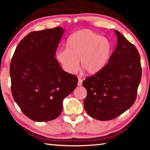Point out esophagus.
<instances>
[{"label":"esophagus","instance_id":"34e87169","mask_svg":"<svg viewBox=\"0 0 150 150\" xmlns=\"http://www.w3.org/2000/svg\"><path fill=\"white\" fill-rule=\"evenodd\" d=\"M82 79H81L80 78H79L78 79V83H77V85L79 87H81V86H82Z\"/></svg>","mask_w":150,"mask_h":150}]
</instances>
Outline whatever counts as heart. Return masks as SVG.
<instances>
[{
    "label": "heart",
    "instance_id": "1",
    "mask_svg": "<svg viewBox=\"0 0 150 150\" xmlns=\"http://www.w3.org/2000/svg\"><path fill=\"white\" fill-rule=\"evenodd\" d=\"M112 45L110 40L90 30H81L71 35L66 50H58L56 58L66 71L77 72L79 64L88 74L103 69L110 57Z\"/></svg>",
    "mask_w": 150,
    "mask_h": 150
}]
</instances>
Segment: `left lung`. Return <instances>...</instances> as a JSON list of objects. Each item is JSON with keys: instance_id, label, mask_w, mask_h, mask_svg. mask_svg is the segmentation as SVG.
Segmentation results:
<instances>
[{"instance_id": "left-lung-1", "label": "left lung", "mask_w": 150, "mask_h": 150, "mask_svg": "<svg viewBox=\"0 0 150 150\" xmlns=\"http://www.w3.org/2000/svg\"><path fill=\"white\" fill-rule=\"evenodd\" d=\"M117 45L108 63L85 79L86 112L98 120H110L130 108L136 100L142 77L140 57L136 47L117 30Z\"/></svg>"}]
</instances>
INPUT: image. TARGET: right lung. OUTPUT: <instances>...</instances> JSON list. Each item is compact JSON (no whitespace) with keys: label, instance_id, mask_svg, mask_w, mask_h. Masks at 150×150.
Masks as SVG:
<instances>
[{"label":"right lung","instance_id":"obj_1","mask_svg":"<svg viewBox=\"0 0 150 150\" xmlns=\"http://www.w3.org/2000/svg\"><path fill=\"white\" fill-rule=\"evenodd\" d=\"M62 27L33 32L18 45L10 66L14 100L27 117L35 122L54 120L63 100L77 85L75 75L65 72L56 59Z\"/></svg>","mask_w":150,"mask_h":150}]
</instances>
